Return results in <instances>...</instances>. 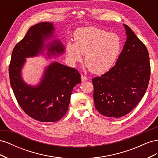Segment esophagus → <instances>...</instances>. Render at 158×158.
I'll use <instances>...</instances> for the list:
<instances>
[{
	"mask_svg": "<svg viewBox=\"0 0 158 158\" xmlns=\"http://www.w3.org/2000/svg\"><path fill=\"white\" fill-rule=\"evenodd\" d=\"M81 77H82V82H84V81H86L88 80V78L86 77V76H85L84 75H82V76H81Z\"/></svg>",
	"mask_w": 158,
	"mask_h": 158,
	"instance_id": "1",
	"label": "esophagus"
}]
</instances>
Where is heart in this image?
Wrapping results in <instances>:
<instances>
[{
    "instance_id": "1",
    "label": "heart",
    "mask_w": 158,
    "mask_h": 158,
    "mask_svg": "<svg viewBox=\"0 0 158 158\" xmlns=\"http://www.w3.org/2000/svg\"><path fill=\"white\" fill-rule=\"evenodd\" d=\"M74 44L69 42L66 51L73 64L82 60L95 74L106 73L115 63L122 48L120 37L95 27H81L74 35Z\"/></svg>"
}]
</instances>
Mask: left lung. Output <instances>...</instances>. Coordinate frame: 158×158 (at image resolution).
<instances>
[{
	"label": "left lung",
	"mask_w": 158,
	"mask_h": 158,
	"mask_svg": "<svg viewBox=\"0 0 158 158\" xmlns=\"http://www.w3.org/2000/svg\"><path fill=\"white\" fill-rule=\"evenodd\" d=\"M124 26L127 39L115 65L92 79L95 107L108 117L130 113L144 95L150 77L146 47L130 27Z\"/></svg>",
	"instance_id": "left-lung-1"
}]
</instances>
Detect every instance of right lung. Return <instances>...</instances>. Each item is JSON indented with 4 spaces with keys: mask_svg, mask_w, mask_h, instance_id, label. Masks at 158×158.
<instances>
[{
    "mask_svg": "<svg viewBox=\"0 0 158 158\" xmlns=\"http://www.w3.org/2000/svg\"><path fill=\"white\" fill-rule=\"evenodd\" d=\"M52 23L41 22L31 26L24 37L14 47L9 65V78L18 104L28 116L40 122L59 121L67 111L72 92L81 82L78 71L57 62L46 68L37 86L23 82L22 68L27 57L35 56L44 49L45 40L54 31ZM48 55L63 53L64 47L57 40L47 45Z\"/></svg>",
    "mask_w": 158,
    "mask_h": 158,
    "instance_id": "1",
    "label": "right lung"
}]
</instances>
